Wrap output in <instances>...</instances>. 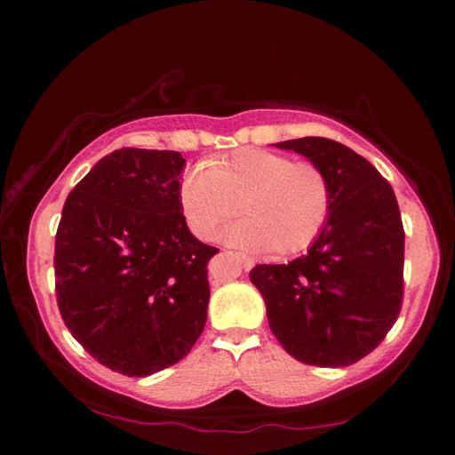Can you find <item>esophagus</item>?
<instances>
[{
  "instance_id": "34e87169",
  "label": "esophagus",
  "mask_w": 455,
  "mask_h": 455,
  "mask_svg": "<svg viewBox=\"0 0 455 455\" xmlns=\"http://www.w3.org/2000/svg\"><path fill=\"white\" fill-rule=\"evenodd\" d=\"M235 257L241 260V265L244 267V268H252L255 267V259L252 257H249V255H244V252H235Z\"/></svg>"
}]
</instances>
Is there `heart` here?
I'll return each mask as SVG.
<instances>
[{
  "instance_id": "1",
  "label": "heart",
  "mask_w": 455,
  "mask_h": 455,
  "mask_svg": "<svg viewBox=\"0 0 455 455\" xmlns=\"http://www.w3.org/2000/svg\"><path fill=\"white\" fill-rule=\"evenodd\" d=\"M327 172L309 160L265 148H241L182 174L180 211L192 233L211 238L220 225L244 212L227 230L233 243L292 255L317 241L331 214Z\"/></svg>"
}]
</instances>
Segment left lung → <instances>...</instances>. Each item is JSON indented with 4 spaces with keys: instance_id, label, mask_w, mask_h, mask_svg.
Returning <instances> with one entry per match:
<instances>
[{
    "instance_id": "8db88e82",
    "label": "left lung",
    "mask_w": 455,
    "mask_h": 455,
    "mask_svg": "<svg viewBox=\"0 0 455 455\" xmlns=\"http://www.w3.org/2000/svg\"><path fill=\"white\" fill-rule=\"evenodd\" d=\"M276 146L327 172L331 214L307 255L257 265L251 281L289 355L317 367L353 365L402 311L405 233L397 198L377 168L341 142L307 136Z\"/></svg>"
}]
</instances>
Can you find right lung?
I'll list each match as a JSON object with an SVG mask.
<instances>
[{
	"instance_id": "obj_1",
	"label": "right lung",
	"mask_w": 455,
	"mask_h": 455,
	"mask_svg": "<svg viewBox=\"0 0 455 455\" xmlns=\"http://www.w3.org/2000/svg\"><path fill=\"white\" fill-rule=\"evenodd\" d=\"M182 166L172 150H114L61 211L53 252L61 319L92 357L128 377L179 363L206 323V265L219 249L187 227Z\"/></svg>"
}]
</instances>
